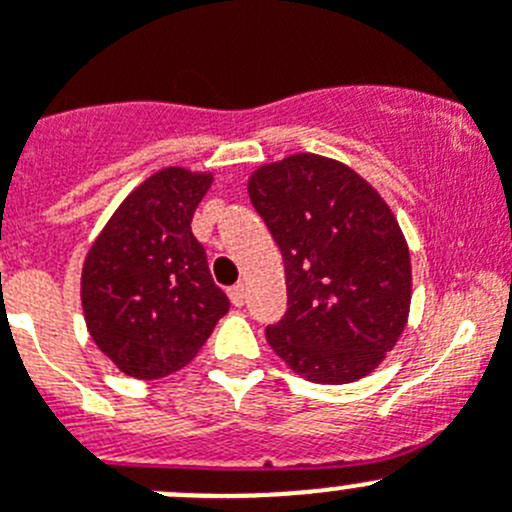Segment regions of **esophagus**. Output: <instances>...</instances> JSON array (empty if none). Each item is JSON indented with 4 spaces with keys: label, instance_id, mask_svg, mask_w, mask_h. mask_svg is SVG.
<instances>
[{
    "label": "esophagus",
    "instance_id": "obj_1",
    "mask_svg": "<svg viewBox=\"0 0 512 512\" xmlns=\"http://www.w3.org/2000/svg\"><path fill=\"white\" fill-rule=\"evenodd\" d=\"M227 295H229V300H232L234 308H242V305H245V300H247L245 285H232V288L227 290Z\"/></svg>",
    "mask_w": 512,
    "mask_h": 512
}]
</instances>
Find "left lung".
I'll return each instance as SVG.
<instances>
[{"instance_id":"left-lung-1","label":"left lung","mask_w":512,"mask_h":512,"mask_svg":"<svg viewBox=\"0 0 512 512\" xmlns=\"http://www.w3.org/2000/svg\"><path fill=\"white\" fill-rule=\"evenodd\" d=\"M247 191L283 252L288 313L267 343L315 384L369 376L412 305V260L379 191L351 166L293 154L255 169Z\"/></svg>"}]
</instances>
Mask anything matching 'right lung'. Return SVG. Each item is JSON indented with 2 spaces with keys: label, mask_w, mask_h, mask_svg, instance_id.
Segmentation results:
<instances>
[{
  "label": "right lung",
  "mask_w": 512,
  "mask_h": 512,
  "mask_svg": "<svg viewBox=\"0 0 512 512\" xmlns=\"http://www.w3.org/2000/svg\"><path fill=\"white\" fill-rule=\"evenodd\" d=\"M214 174L166 166L118 204L90 245L80 275L95 346L133 379L184 369L229 310L191 217Z\"/></svg>",
  "instance_id": "obj_1"
}]
</instances>
